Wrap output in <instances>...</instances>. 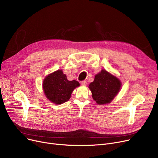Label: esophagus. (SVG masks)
Wrapping results in <instances>:
<instances>
[{
	"mask_svg": "<svg viewBox=\"0 0 158 158\" xmlns=\"http://www.w3.org/2000/svg\"><path fill=\"white\" fill-rule=\"evenodd\" d=\"M86 84H87V82L86 81H82L81 82V85L82 86H86Z\"/></svg>",
	"mask_w": 158,
	"mask_h": 158,
	"instance_id": "obj_1",
	"label": "esophagus"
}]
</instances>
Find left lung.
Returning <instances> with one entry per match:
<instances>
[{
    "label": "left lung",
    "mask_w": 158,
    "mask_h": 158,
    "mask_svg": "<svg viewBox=\"0 0 158 158\" xmlns=\"http://www.w3.org/2000/svg\"><path fill=\"white\" fill-rule=\"evenodd\" d=\"M120 81L106 70L95 75L94 82L89 88L92 94L94 100L98 104L110 103L118 94L121 88Z\"/></svg>",
    "instance_id": "obj_1"
}]
</instances>
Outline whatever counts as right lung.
Here are the masks:
<instances>
[{"label": "right lung", "mask_w": 158, "mask_h": 158, "mask_svg": "<svg viewBox=\"0 0 158 158\" xmlns=\"http://www.w3.org/2000/svg\"><path fill=\"white\" fill-rule=\"evenodd\" d=\"M79 82L69 81L61 70H58L45 78L43 82L44 92L48 101L61 104L68 101L73 89L79 86Z\"/></svg>", "instance_id": "add662e5"}]
</instances>
